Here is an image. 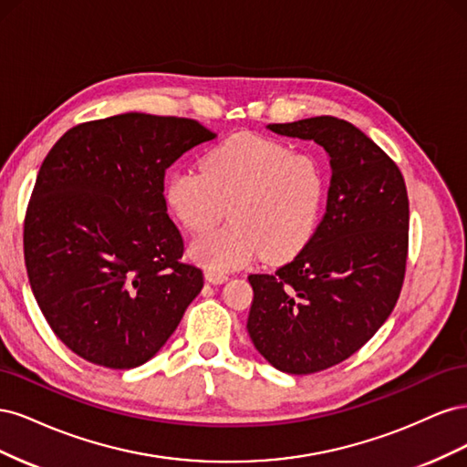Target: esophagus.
Masks as SVG:
<instances>
[{"label":"esophagus","mask_w":467,"mask_h":467,"mask_svg":"<svg viewBox=\"0 0 467 467\" xmlns=\"http://www.w3.org/2000/svg\"><path fill=\"white\" fill-rule=\"evenodd\" d=\"M204 276H206V280L210 282V285H223V282L228 280V275L218 273V271H210V268L204 273Z\"/></svg>","instance_id":"34e87169"}]
</instances>
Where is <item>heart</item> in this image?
<instances>
[{
  "instance_id": "obj_1",
  "label": "heart",
  "mask_w": 467,
  "mask_h": 467,
  "mask_svg": "<svg viewBox=\"0 0 467 467\" xmlns=\"http://www.w3.org/2000/svg\"><path fill=\"white\" fill-rule=\"evenodd\" d=\"M321 160L259 134H234L212 148L202 171L177 169L165 181V202L194 234L232 222L191 245L210 271H232L255 259L294 257L312 237L323 202ZM231 208L228 209L227 206Z\"/></svg>"
}]
</instances>
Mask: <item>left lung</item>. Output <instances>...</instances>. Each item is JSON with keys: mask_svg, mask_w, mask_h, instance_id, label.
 I'll use <instances>...</instances> for the list:
<instances>
[{"mask_svg": "<svg viewBox=\"0 0 467 467\" xmlns=\"http://www.w3.org/2000/svg\"><path fill=\"white\" fill-rule=\"evenodd\" d=\"M314 140L329 155L323 220L304 249L273 275H249L247 333L286 374H314L370 341L400 298L409 244L403 175L357 126L335 117L268 124Z\"/></svg>", "mask_w": 467, "mask_h": 467, "instance_id": "1", "label": "left lung"}]
</instances>
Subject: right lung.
<instances>
[{"instance_id": "right-lung-1", "label": "right lung", "mask_w": 467, "mask_h": 467, "mask_svg": "<svg viewBox=\"0 0 467 467\" xmlns=\"http://www.w3.org/2000/svg\"><path fill=\"white\" fill-rule=\"evenodd\" d=\"M216 134L191 119L124 112L69 129L40 165L25 265L56 337L97 366L148 362L201 294L167 216L165 169Z\"/></svg>"}]
</instances>
